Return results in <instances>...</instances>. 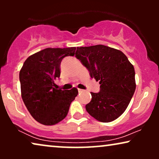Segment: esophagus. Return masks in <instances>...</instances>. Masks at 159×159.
Wrapping results in <instances>:
<instances>
[{
	"instance_id": "1",
	"label": "esophagus",
	"mask_w": 159,
	"mask_h": 159,
	"mask_svg": "<svg viewBox=\"0 0 159 159\" xmlns=\"http://www.w3.org/2000/svg\"><path fill=\"white\" fill-rule=\"evenodd\" d=\"M78 92H79V93H82L84 92V90H82V89H78Z\"/></svg>"
}]
</instances>
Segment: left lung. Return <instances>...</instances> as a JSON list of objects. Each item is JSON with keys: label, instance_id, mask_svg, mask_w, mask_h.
Instances as JSON below:
<instances>
[{"label": "left lung", "instance_id": "1", "mask_svg": "<svg viewBox=\"0 0 159 159\" xmlns=\"http://www.w3.org/2000/svg\"><path fill=\"white\" fill-rule=\"evenodd\" d=\"M75 56L99 81L100 92H91L85 106L89 114L101 122L116 119L127 108L136 88L133 65L119 50L103 45L77 48Z\"/></svg>", "mask_w": 159, "mask_h": 159}]
</instances>
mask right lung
Instances as JSON below:
<instances>
[{
	"instance_id": "obj_1",
	"label": "right lung",
	"mask_w": 159,
	"mask_h": 159,
	"mask_svg": "<svg viewBox=\"0 0 159 159\" xmlns=\"http://www.w3.org/2000/svg\"><path fill=\"white\" fill-rule=\"evenodd\" d=\"M76 48H45L29 56L19 72L21 98L32 116L44 125H54L68 114L78 94L77 88L56 89L54 80L59 78L61 62L73 56Z\"/></svg>"
}]
</instances>
